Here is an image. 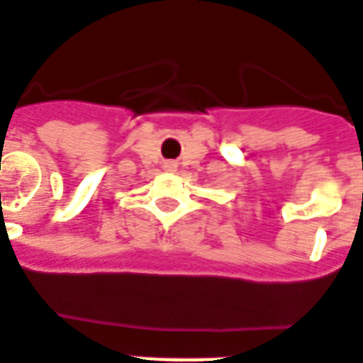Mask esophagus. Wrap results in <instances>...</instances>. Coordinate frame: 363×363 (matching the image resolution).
I'll return each instance as SVG.
<instances>
[{
  "instance_id": "1",
  "label": "esophagus",
  "mask_w": 363,
  "mask_h": 363,
  "mask_svg": "<svg viewBox=\"0 0 363 363\" xmlns=\"http://www.w3.org/2000/svg\"><path fill=\"white\" fill-rule=\"evenodd\" d=\"M169 167H174V163H169Z\"/></svg>"
}]
</instances>
